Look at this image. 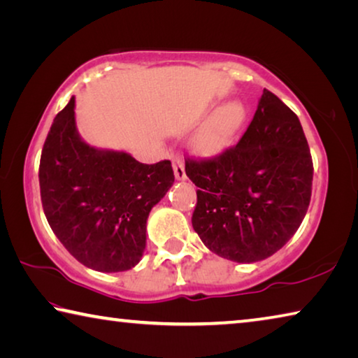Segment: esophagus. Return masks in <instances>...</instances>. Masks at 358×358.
Segmentation results:
<instances>
[{
    "label": "esophagus",
    "mask_w": 358,
    "mask_h": 358,
    "mask_svg": "<svg viewBox=\"0 0 358 358\" xmlns=\"http://www.w3.org/2000/svg\"><path fill=\"white\" fill-rule=\"evenodd\" d=\"M173 173H175V178L180 180V181L186 180V172H185L183 161H181L178 156H173Z\"/></svg>",
    "instance_id": "34e87169"
}]
</instances>
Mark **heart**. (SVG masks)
<instances>
[{"label": "heart", "instance_id": "obj_1", "mask_svg": "<svg viewBox=\"0 0 358 358\" xmlns=\"http://www.w3.org/2000/svg\"><path fill=\"white\" fill-rule=\"evenodd\" d=\"M246 117L248 108L238 99L221 106L196 132L192 138L194 150L205 157L220 156L238 137Z\"/></svg>", "mask_w": 358, "mask_h": 358}]
</instances>
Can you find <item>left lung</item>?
I'll list each match as a JSON object with an SVG mask.
<instances>
[{
	"label": "left lung",
	"mask_w": 358,
	"mask_h": 358,
	"mask_svg": "<svg viewBox=\"0 0 358 358\" xmlns=\"http://www.w3.org/2000/svg\"><path fill=\"white\" fill-rule=\"evenodd\" d=\"M196 185L192 227L203 245L238 264L264 260L292 238L311 201L313 159L300 120L268 90L235 147L187 159Z\"/></svg>",
	"instance_id": "left-lung-1"
}]
</instances>
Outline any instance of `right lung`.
<instances>
[{
	"instance_id": "obj_1",
	"label": "right lung",
	"mask_w": 358,
	"mask_h": 358,
	"mask_svg": "<svg viewBox=\"0 0 358 358\" xmlns=\"http://www.w3.org/2000/svg\"><path fill=\"white\" fill-rule=\"evenodd\" d=\"M72 96L42 148L39 186L48 224L78 262L102 273L136 266L151 208L171 189V161L142 164L126 151L92 147L76 124Z\"/></svg>"
}]
</instances>
